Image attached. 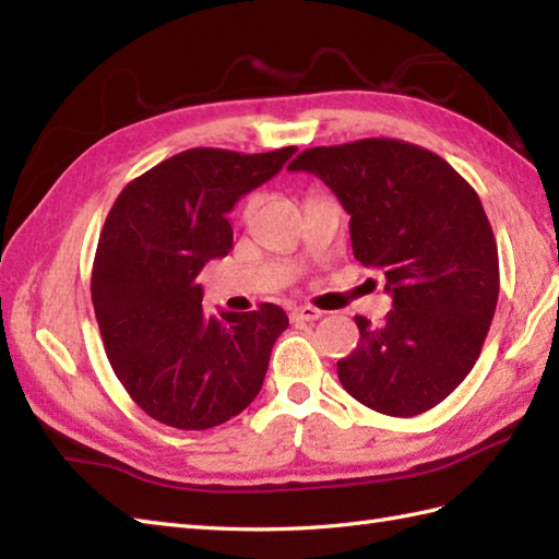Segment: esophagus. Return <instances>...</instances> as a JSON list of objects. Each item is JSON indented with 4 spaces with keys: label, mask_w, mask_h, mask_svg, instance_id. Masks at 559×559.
<instances>
[{
    "label": "esophagus",
    "mask_w": 559,
    "mask_h": 559,
    "mask_svg": "<svg viewBox=\"0 0 559 559\" xmlns=\"http://www.w3.org/2000/svg\"><path fill=\"white\" fill-rule=\"evenodd\" d=\"M319 317H322V312L314 310V307H310V305L293 307L290 310V322H317Z\"/></svg>",
    "instance_id": "obj_1"
}]
</instances>
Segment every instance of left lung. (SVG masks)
<instances>
[{"label":"left lung","instance_id":"1","mask_svg":"<svg viewBox=\"0 0 559 559\" xmlns=\"http://www.w3.org/2000/svg\"><path fill=\"white\" fill-rule=\"evenodd\" d=\"M288 170L317 175L350 216L353 254L384 273L394 310L355 317L338 360L348 394L377 413L435 408L476 365L500 295L497 242L480 199L437 153L399 139L307 148Z\"/></svg>","mask_w":559,"mask_h":559}]
</instances>
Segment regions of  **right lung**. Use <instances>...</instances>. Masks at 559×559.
<instances>
[{
  "label": "right lung",
  "instance_id": "right-lung-1",
  "mask_svg": "<svg viewBox=\"0 0 559 559\" xmlns=\"http://www.w3.org/2000/svg\"><path fill=\"white\" fill-rule=\"evenodd\" d=\"M295 151H182L129 182L105 218L93 310L117 379L153 420L209 430L242 413L264 384L286 312L261 302L209 317L197 276L233 249L228 213L240 197Z\"/></svg>",
  "mask_w": 559,
  "mask_h": 559
}]
</instances>
